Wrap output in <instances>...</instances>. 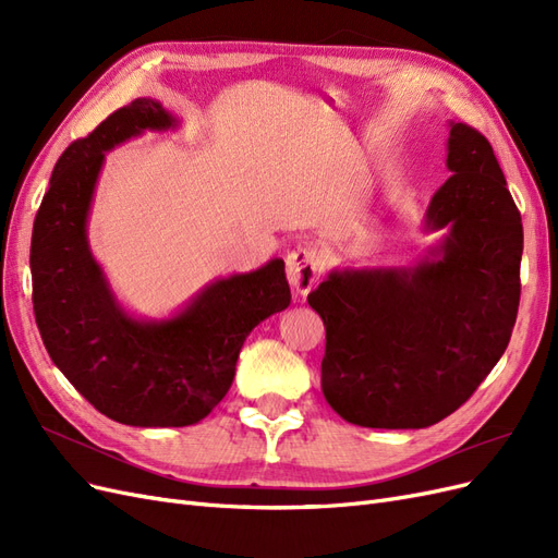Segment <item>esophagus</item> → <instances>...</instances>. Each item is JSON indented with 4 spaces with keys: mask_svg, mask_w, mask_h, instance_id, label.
<instances>
[{
    "mask_svg": "<svg viewBox=\"0 0 558 558\" xmlns=\"http://www.w3.org/2000/svg\"><path fill=\"white\" fill-rule=\"evenodd\" d=\"M320 269H324V256L318 246L300 244L286 256V277H289L293 295H307L318 283Z\"/></svg>",
    "mask_w": 558,
    "mask_h": 558,
    "instance_id": "1",
    "label": "esophagus"
}]
</instances>
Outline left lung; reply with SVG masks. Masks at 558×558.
I'll use <instances>...</instances> for the list:
<instances>
[{
	"label": "left lung",
	"instance_id": "8db88e82",
	"mask_svg": "<svg viewBox=\"0 0 558 558\" xmlns=\"http://www.w3.org/2000/svg\"><path fill=\"white\" fill-rule=\"evenodd\" d=\"M451 177L426 211L442 244L414 267L335 269L307 295L326 326L320 388L363 428H426L477 391L517 320L521 214L492 144L451 123Z\"/></svg>",
	"mask_w": 558,
	"mask_h": 558
}]
</instances>
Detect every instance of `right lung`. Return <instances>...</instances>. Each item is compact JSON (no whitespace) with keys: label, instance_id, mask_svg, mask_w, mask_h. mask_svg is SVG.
<instances>
[{"label":"right lung","instance_id":"1","mask_svg":"<svg viewBox=\"0 0 558 558\" xmlns=\"http://www.w3.org/2000/svg\"><path fill=\"white\" fill-rule=\"evenodd\" d=\"M177 118L148 97L113 111L64 148L32 228V305L44 347L97 412L125 426H191L223 400L242 344L291 305L283 260L209 283L167 320L118 305L88 246V211L105 154Z\"/></svg>","mask_w":558,"mask_h":558}]
</instances>
